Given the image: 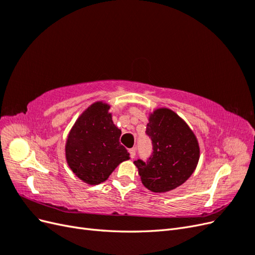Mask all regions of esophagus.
Returning a JSON list of instances; mask_svg holds the SVG:
<instances>
[{"mask_svg": "<svg viewBox=\"0 0 255 255\" xmlns=\"http://www.w3.org/2000/svg\"><path fill=\"white\" fill-rule=\"evenodd\" d=\"M128 152H129V156H130V158H135V155H136V149H135V148H132V149H129V150H128Z\"/></svg>", "mask_w": 255, "mask_h": 255, "instance_id": "obj_1", "label": "esophagus"}]
</instances>
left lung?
I'll list each match as a JSON object with an SVG mask.
<instances>
[{
  "label": "left lung",
  "mask_w": 255,
  "mask_h": 255,
  "mask_svg": "<svg viewBox=\"0 0 255 255\" xmlns=\"http://www.w3.org/2000/svg\"><path fill=\"white\" fill-rule=\"evenodd\" d=\"M146 135L153 144L149 160L134 161L145 188L167 192L181 186L196 170L200 158L197 137L179 115L161 107L149 115Z\"/></svg>",
  "instance_id": "8db88e82"
}]
</instances>
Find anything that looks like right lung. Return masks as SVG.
I'll list each match as a JSON object with an SVG mask.
<instances>
[{
    "mask_svg": "<svg viewBox=\"0 0 255 255\" xmlns=\"http://www.w3.org/2000/svg\"><path fill=\"white\" fill-rule=\"evenodd\" d=\"M111 105L91 104L75 121L66 141V159L73 173L89 185H98L109 176L129 153L119 142L121 130L114 125Z\"/></svg>",
    "mask_w": 255,
    "mask_h": 255,
    "instance_id": "add662e5",
    "label": "right lung"
}]
</instances>
